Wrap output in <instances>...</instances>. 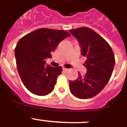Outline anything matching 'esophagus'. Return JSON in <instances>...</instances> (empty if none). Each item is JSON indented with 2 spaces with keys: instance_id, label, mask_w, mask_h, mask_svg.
Segmentation results:
<instances>
[{
  "instance_id": "1",
  "label": "esophagus",
  "mask_w": 127,
  "mask_h": 127,
  "mask_svg": "<svg viewBox=\"0 0 127 127\" xmlns=\"http://www.w3.org/2000/svg\"><path fill=\"white\" fill-rule=\"evenodd\" d=\"M63 70L64 71H65V72H67V71L69 70V69H67V68H63Z\"/></svg>"
}]
</instances>
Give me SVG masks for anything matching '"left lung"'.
<instances>
[{
    "label": "left lung",
    "mask_w": 127,
    "mask_h": 127,
    "mask_svg": "<svg viewBox=\"0 0 127 127\" xmlns=\"http://www.w3.org/2000/svg\"><path fill=\"white\" fill-rule=\"evenodd\" d=\"M70 32L80 43L81 54L86 57L84 65L87 68L84 75L79 73L77 80L69 82L70 91L78 98H91L109 82L116 62L114 52L109 44L91 29L80 27Z\"/></svg>",
    "instance_id": "obj_1"
}]
</instances>
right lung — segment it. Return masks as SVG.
<instances>
[{
	"instance_id": "right-lung-1",
	"label": "right lung",
	"mask_w": 127,
	"mask_h": 127,
	"mask_svg": "<svg viewBox=\"0 0 127 127\" xmlns=\"http://www.w3.org/2000/svg\"><path fill=\"white\" fill-rule=\"evenodd\" d=\"M71 36L64 30L41 28L25 35L15 49L16 66L23 84L29 91L38 96L49 94L54 89L62 67L46 66L59 43Z\"/></svg>"
}]
</instances>
